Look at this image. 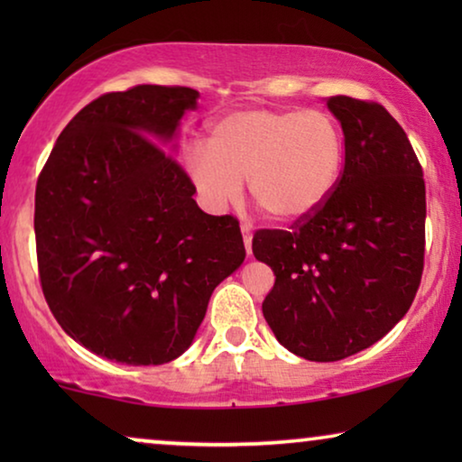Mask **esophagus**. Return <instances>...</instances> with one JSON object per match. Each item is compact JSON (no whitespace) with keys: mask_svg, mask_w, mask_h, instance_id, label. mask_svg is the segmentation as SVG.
<instances>
[{"mask_svg":"<svg viewBox=\"0 0 462 462\" xmlns=\"http://www.w3.org/2000/svg\"><path fill=\"white\" fill-rule=\"evenodd\" d=\"M252 225L250 223H242V233H244V245H245V252L252 254Z\"/></svg>","mask_w":462,"mask_h":462,"instance_id":"1","label":"esophagus"}]
</instances>
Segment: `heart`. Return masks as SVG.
Wrapping results in <instances>:
<instances>
[{
  "label": "heart",
  "instance_id": "heart-1",
  "mask_svg": "<svg viewBox=\"0 0 462 462\" xmlns=\"http://www.w3.org/2000/svg\"><path fill=\"white\" fill-rule=\"evenodd\" d=\"M345 162L337 119L318 109H242L208 130L206 151L187 157V170L208 206L225 208L242 195L280 223H300L330 199Z\"/></svg>",
  "mask_w": 462,
  "mask_h": 462
}]
</instances>
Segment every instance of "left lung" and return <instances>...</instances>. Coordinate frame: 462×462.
I'll list each match as a JSON object with an SVG mask.
<instances>
[{"instance_id": "obj_1", "label": "left lung", "mask_w": 462, "mask_h": 462, "mask_svg": "<svg viewBox=\"0 0 462 462\" xmlns=\"http://www.w3.org/2000/svg\"><path fill=\"white\" fill-rule=\"evenodd\" d=\"M326 105L345 136L337 189L290 231L252 239L275 275L264 319L311 362H338L381 340L408 313L425 267V179L406 132L374 100Z\"/></svg>"}]
</instances>
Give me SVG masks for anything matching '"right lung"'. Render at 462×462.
I'll return each instance as SVG.
<instances>
[{"label":"right lung","mask_w":462,"mask_h":462,"mask_svg":"<svg viewBox=\"0 0 462 462\" xmlns=\"http://www.w3.org/2000/svg\"><path fill=\"white\" fill-rule=\"evenodd\" d=\"M199 92L134 86L86 105L35 187V244L50 311L100 357L160 365L189 349L208 300L245 258L239 220L195 204L162 147Z\"/></svg>","instance_id":"1"}]
</instances>
